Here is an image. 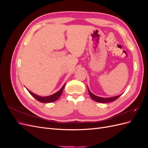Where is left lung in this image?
<instances>
[{
	"label": "left lung",
	"mask_w": 148,
	"mask_h": 148,
	"mask_svg": "<svg viewBox=\"0 0 148 148\" xmlns=\"http://www.w3.org/2000/svg\"><path fill=\"white\" fill-rule=\"evenodd\" d=\"M88 92L89 94V96H91L92 99H93L95 101H96L97 102H100V103H106V102H110L114 101L115 100L117 99V98H119L121 96V95H120L118 96L110 97H99V96H97L94 95V94H92L90 91V90H89L88 87Z\"/></svg>",
	"instance_id": "8db88e82"
}]
</instances>
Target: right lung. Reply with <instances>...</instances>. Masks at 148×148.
Here are the masks:
<instances>
[{
    "mask_svg": "<svg viewBox=\"0 0 148 148\" xmlns=\"http://www.w3.org/2000/svg\"><path fill=\"white\" fill-rule=\"evenodd\" d=\"M65 84L62 87V88L60 89L59 91H58L57 92H56V93L53 94L52 95L50 96H38L37 95H36V94L32 92L31 91H30L29 90L27 89V90L28 91V92L31 94V95H32L36 99H37L38 101L42 102V103H49V102H54L56 101H57L59 98L60 97V96H61L62 92H63L64 90V88L65 86Z\"/></svg>",
    "mask_w": 148,
    "mask_h": 148,
    "instance_id": "add662e5",
    "label": "right lung"
}]
</instances>
